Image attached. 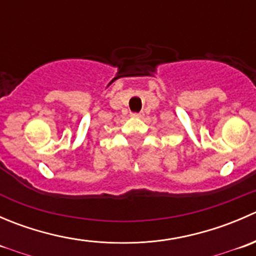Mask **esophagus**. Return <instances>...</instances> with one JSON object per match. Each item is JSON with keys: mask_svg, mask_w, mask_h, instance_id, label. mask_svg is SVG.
<instances>
[{"mask_svg": "<svg viewBox=\"0 0 256 256\" xmlns=\"http://www.w3.org/2000/svg\"><path fill=\"white\" fill-rule=\"evenodd\" d=\"M131 116L135 118H141L144 116V114L142 112H134V114H131Z\"/></svg>", "mask_w": 256, "mask_h": 256, "instance_id": "1", "label": "esophagus"}]
</instances>
